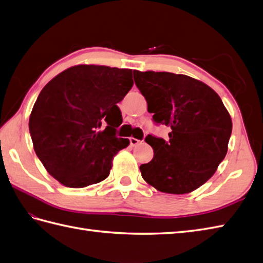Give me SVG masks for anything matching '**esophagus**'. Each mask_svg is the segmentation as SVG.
Returning <instances> with one entry per match:
<instances>
[{
	"label": "esophagus",
	"instance_id": "obj_1",
	"mask_svg": "<svg viewBox=\"0 0 263 263\" xmlns=\"http://www.w3.org/2000/svg\"><path fill=\"white\" fill-rule=\"evenodd\" d=\"M141 141L140 140H138V139H136V138H130V144L132 147H135V146H138L139 143H140Z\"/></svg>",
	"mask_w": 263,
	"mask_h": 263
}]
</instances>
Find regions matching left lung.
Instances as JSON below:
<instances>
[{"label":"left lung","instance_id":"1","mask_svg":"<svg viewBox=\"0 0 263 263\" xmlns=\"http://www.w3.org/2000/svg\"><path fill=\"white\" fill-rule=\"evenodd\" d=\"M157 124L171 127L168 140L146 137L154 158L140 166L143 180L158 191L185 194L215 174L225 158L232 119L220 97L205 83L171 72L133 71Z\"/></svg>","mask_w":263,"mask_h":263}]
</instances>
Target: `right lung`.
Wrapping results in <instances>:
<instances>
[{"label":"right lung","instance_id":"1","mask_svg":"<svg viewBox=\"0 0 263 263\" xmlns=\"http://www.w3.org/2000/svg\"><path fill=\"white\" fill-rule=\"evenodd\" d=\"M133 86L132 70L76 65L43 88L29 117L33 149L46 171L68 187H86L109 175L114 156L128 146L117 138V103Z\"/></svg>","mask_w":263,"mask_h":263}]
</instances>
